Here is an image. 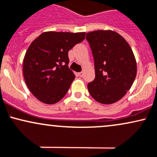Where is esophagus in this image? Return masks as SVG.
Returning a JSON list of instances; mask_svg holds the SVG:
<instances>
[{
	"label": "esophagus",
	"instance_id": "esophagus-1",
	"mask_svg": "<svg viewBox=\"0 0 157 157\" xmlns=\"http://www.w3.org/2000/svg\"><path fill=\"white\" fill-rule=\"evenodd\" d=\"M78 75L80 77H83V75H84V73L83 72H79V73H78Z\"/></svg>",
	"mask_w": 157,
	"mask_h": 157
}]
</instances>
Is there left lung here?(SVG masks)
<instances>
[{"label":"left lung","mask_w":157,"mask_h":157,"mask_svg":"<svg viewBox=\"0 0 157 157\" xmlns=\"http://www.w3.org/2000/svg\"><path fill=\"white\" fill-rule=\"evenodd\" d=\"M94 59L95 77L87 85L90 94L105 105L120 100L136 75V62L131 47L119 33L97 30L87 33Z\"/></svg>","instance_id":"left-lung-1"}]
</instances>
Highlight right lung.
Masks as SVG:
<instances>
[{
    "label": "right lung",
    "mask_w": 157,
    "mask_h": 157,
    "mask_svg": "<svg viewBox=\"0 0 157 157\" xmlns=\"http://www.w3.org/2000/svg\"><path fill=\"white\" fill-rule=\"evenodd\" d=\"M85 38V33L45 32L26 51L23 73L28 88L37 99L52 105L67 93L75 75L68 67V52Z\"/></svg>",
    "instance_id": "right-lung-1"
}]
</instances>
